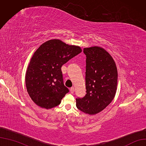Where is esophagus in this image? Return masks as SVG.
Segmentation results:
<instances>
[{"mask_svg":"<svg viewBox=\"0 0 146 146\" xmlns=\"http://www.w3.org/2000/svg\"><path fill=\"white\" fill-rule=\"evenodd\" d=\"M74 91H75L74 87H72L71 89H70V92H71V93L73 94L74 92Z\"/></svg>","mask_w":146,"mask_h":146,"instance_id":"obj_1","label":"esophagus"}]
</instances>
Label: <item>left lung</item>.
I'll list each match as a JSON object with an SVG mask.
<instances>
[{
	"instance_id": "left-lung-1",
	"label": "left lung",
	"mask_w": 146,
	"mask_h": 146,
	"mask_svg": "<svg viewBox=\"0 0 146 146\" xmlns=\"http://www.w3.org/2000/svg\"><path fill=\"white\" fill-rule=\"evenodd\" d=\"M86 55V94L76 98V106L81 111L95 115L111 103L117 89L118 72L112 56L101 47L84 48Z\"/></svg>"
}]
</instances>
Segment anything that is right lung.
I'll return each mask as SVG.
<instances>
[{
    "label": "right lung",
    "instance_id": "right-lung-1",
    "mask_svg": "<svg viewBox=\"0 0 146 146\" xmlns=\"http://www.w3.org/2000/svg\"><path fill=\"white\" fill-rule=\"evenodd\" d=\"M81 52L80 47L58 39L44 42L36 50L28 65L25 83L29 95L37 106L48 109L60 104L69 92L61 68Z\"/></svg>",
    "mask_w": 146,
    "mask_h": 146
}]
</instances>
